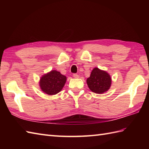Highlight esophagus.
Here are the masks:
<instances>
[{"label":"esophagus","mask_w":149,"mask_h":149,"mask_svg":"<svg viewBox=\"0 0 149 149\" xmlns=\"http://www.w3.org/2000/svg\"><path fill=\"white\" fill-rule=\"evenodd\" d=\"M73 76H74V77H75V78H78L79 75L77 74H73Z\"/></svg>","instance_id":"obj_1"}]
</instances>
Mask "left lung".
I'll return each instance as SVG.
<instances>
[{
	"instance_id": "1",
	"label": "left lung",
	"mask_w": 149,
	"mask_h": 149,
	"mask_svg": "<svg viewBox=\"0 0 149 149\" xmlns=\"http://www.w3.org/2000/svg\"><path fill=\"white\" fill-rule=\"evenodd\" d=\"M91 91L96 93H103L109 89L111 84L110 75L105 71L95 68L91 71L90 77L86 80Z\"/></svg>"
}]
</instances>
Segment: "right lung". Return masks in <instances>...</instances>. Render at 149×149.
Returning <instances> with one entry per match:
<instances>
[{
	"label": "right lung",
	"instance_id": "1",
	"mask_svg": "<svg viewBox=\"0 0 149 149\" xmlns=\"http://www.w3.org/2000/svg\"><path fill=\"white\" fill-rule=\"evenodd\" d=\"M66 77L59 72L52 70L41 78L40 86L44 93L52 95L59 93L66 83Z\"/></svg>",
	"mask_w": 149,
	"mask_h": 149
}]
</instances>
